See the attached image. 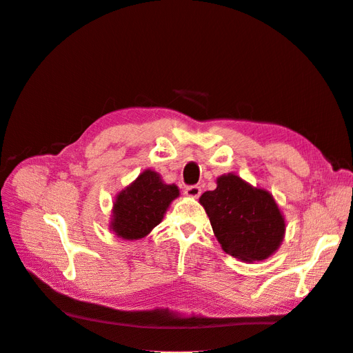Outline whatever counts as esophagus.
Listing matches in <instances>:
<instances>
[{
	"mask_svg": "<svg viewBox=\"0 0 353 353\" xmlns=\"http://www.w3.org/2000/svg\"><path fill=\"white\" fill-rule=\"evenodd\" d=\"M185 195L191 198H198L201 195V188L198 185H191L185 189Z\"/></svg>",
	"mask_w": 353,
	"mask_h": 353,
	"instance_id": "1",
	"label": "esophagus"
}]
</instances>
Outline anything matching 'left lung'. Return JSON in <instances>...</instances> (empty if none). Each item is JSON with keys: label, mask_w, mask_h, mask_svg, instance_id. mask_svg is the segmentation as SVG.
I'll use <instances>...</instances> for the list:
<instances>
[{"label": "left lung", "mask_w": 353, "mask_h": 353, "mask_svg": "<svg viewBox=\"0 0 353 353\" xmlns=\"http://www.w3.org/2000/svg\"><path fill=\"white\" fill-rule=\"evenodd\" d=\"M200 203L216 239L231 256L263 261L283 240L285 219L273 196L236 174L221 176L214 191L204 192Z\"/></svg>", "instance_id": "left-lung-1"}]
</instances>
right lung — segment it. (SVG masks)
Returning <instances> with one entry per match:
<instances>
[{
	"label": "right lung",
	"mask_w": 353,
	"mask_h": 353,
	"mask_svg": "<svg viewBox=\"0 0 353 353\" xmlns=\"http://www.w3.org/2000/svg\"><path fill=\"white\" fill-rule=\"evenodd\" d=\"M177 196L176 185H165L155 171H143L134 183L116 196L110 228L125 240L148 236Z\"/></svg>",
	"instance_id": "obj_1"
}]
</instances>
